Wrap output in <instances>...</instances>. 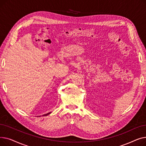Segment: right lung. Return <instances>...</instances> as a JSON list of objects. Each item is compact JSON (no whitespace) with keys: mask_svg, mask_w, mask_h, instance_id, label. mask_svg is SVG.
<instances>
[{"mask_svg":"<svg viewBox=\"0 0 146 146\" xmlns=\"http://www.w3.org/2000/svg\"><path fill=\"white\" fill-rule=\"evenodd\" d=\"M50 113H51V112H49V113H46V114H44V115H43L42 116H47V115H49Z\"/></svg>","mask_w":146,"mask_h":146,"instance_id":"right-lung-1","label":"right lung"}]
</instances>
